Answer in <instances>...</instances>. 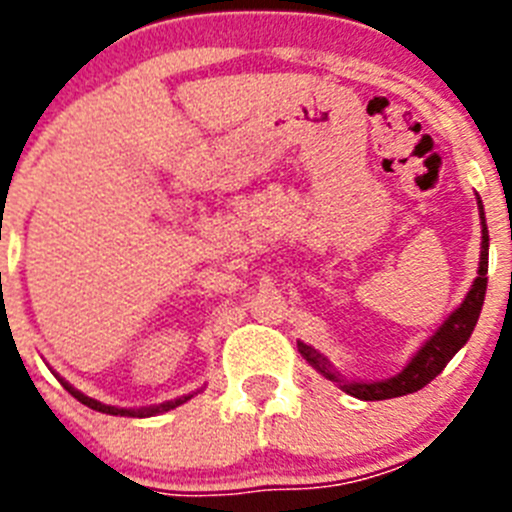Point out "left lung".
Segmentation results:
<instances>
[{
	"instance_id": "obj_1",
	"label": "left lung",
	"mask_w": 512,
	"mask_h": 512,
	"mask_svg": "<svg viewBox=\"0 0 512 512\" xmlns=\"http://www.w3.org/2000/svg\"><path fill=\"white\" fill-rule=\"evenodd\" d=\"M479 200V197H477ZM479 212H482V202H479ZM487 248H490V233H487L485 225V212H482V256H479V274L474 279L469 295L464 297V302L459 305V310H454L449 315V320L441 325V328L433 333L431 341H425V346L420 348L418 354L413 356L405 369H402L397 377L384 379V382H341L336 374L330 372V364L323 356L315 351V348L300 343V351L307 361H310L315 369H318L323 377L333 379V382L341 384V390H346L348 395L359 397V400H390V397H402L413 395V392L423 390L425 384H431L438 374L446 369L454 354L459 351L464 343L472 336L474 325L479 320V310H482V302H485V289H487Z\"/></svg>"
}]
</instances>
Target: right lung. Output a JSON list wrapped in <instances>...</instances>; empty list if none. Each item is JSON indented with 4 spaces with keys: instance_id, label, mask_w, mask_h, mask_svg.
<instances>
[{
    "instance_id": "add662e5",
    "label": "right lung",
    "mask_w": 512,
    "mask_h": 512,
    "mask_svg": "<svg viewBox=\"0 0 512 512\" xmlns=\"http://www.w3.org/2000/svg\"><path fill=\"white\" fill-rule=\"evenodd\" d=\"M63 387H66V390L71 392V395L76 397V400L81 402V405H87V408H92V410H97V413H107V415H130V418H133V415H138V418H143V415H156V413H166V410H171V408H176V405H182V402H187L189 397H179V400H174V402H166V405H156V408H148V410H122V408H112V405H102V402H97V400H92V397H87V395H81L79 390H74V387H71V384H66V382H61Z\"/></svg>"
}]
</instances>
